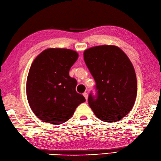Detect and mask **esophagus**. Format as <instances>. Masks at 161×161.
<instances>
[{
  "label": "esophagus",
  "instance_id": "esophagus-1",
  "mask_svg": "<svg viewBox=\"0 0 161 161\" xmlns=\"http://www.w3.org/2000/svg\"><path fill=\"white\" fill-rule=\"evenodd\" d=\"M83 96H84V97L85 98V99H86V101H87V98H88V94H87V93L84 92V93H83Z\"/></svg>",
  "mask_w": 161,
  "mask_h": 161
}]
</instances>
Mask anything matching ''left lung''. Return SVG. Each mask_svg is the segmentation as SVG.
<instances>
[{
  "mask_svg": "<svg viewBox=\"0 0 161 161\" xmlns=\"http://www.w3.org/2000/svg\"><path fill=\"white\" fill-rule=\"evenodd\" d=\"M84 60L96 82L89 105L105 122L119 121L129 114L137 94L135 70L127 56L114 45L96 46L84 52Z\"/></svg>",
  "mask_w": 161,
  "mask_h": 161,
  "instance_id": "8db88e82",
  "label": "left lung"
}]
</instances>
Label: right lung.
<instances>
[{
	"label": "right lung",
	"instance_id": "right-lung-1",
	"mask_svg": "<svg viewBox=\"0 0 161 161\" xmlns=\"http://www.w3.org/2000/svg\"><path fill=\"white\" fill-rule=\"evenodd\" d=\"M78 57V53L71 49L49 48L32 63L26 84L27 101L35 115L43 122L65 123L85 101L76 91V80L69 74Z\"/></svg>",
	"mask_w": 161,
	"mask_h": 161
}]
</instances>
